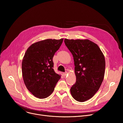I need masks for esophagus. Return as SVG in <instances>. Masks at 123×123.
Returning <instances> with one entry per match:
<instances>
[{
  "label": "esophagus",
  "mask_w": 123,
  "mask_h": 123,
  "mask_svg": "<svg viewBox=\"0 0 123 123\" xmlns=\"http://www.w3.org/2000/svg\"><path fill=\"white\" fill-rule=\"evenodd\" d=\"M67 72L66 71L65 72H64V73H63V75L64 76H66V75H67Z\"/></svg>",
  "instance_id": "esophagus-1"
}]
</instances>
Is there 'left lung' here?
Segmentation results:
<instances>
[{
    "instance_id": "obj_1",
    "label": "left lung",
    "mask_w": 123,
    "mask_h": 123,
    "mask_svg": "<svg viewBox=\"0 0 123 123\" xmlns=\"http://www.w3.org/2000/svg\"><path fill=\"white\" fill-rule=\"evenodd\" d=\"M65 45L73 57L76 83L70 92L79 102L91 98L103 82L105 62L99 47L89 40L64 39Z\"/></svg>"
}]
</instances>
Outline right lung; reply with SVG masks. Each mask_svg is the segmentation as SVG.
Wrapping results in <instances>:
<instances>
[{
    "label": "right lung",
    "instance_id": "obj_1",
    "mask_svg": "<svg viewBox=\"0 0 123 123\" xmlns=\"http://www.w3.org/2000/svg\"><path fill=\"white\" fill-rule=\"evenodd\" d=\"M63 39H47L32 44L22 61V74L27 89L39 98L48 97L61 76L54 70L53 58Z\"/></svg>",
    "mask_w": 123,
    "mask_h": 123
}]
</instances>
